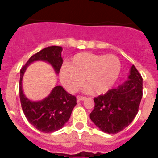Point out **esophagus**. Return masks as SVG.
I'll return each mask as SVG.
<instances>
[{
	"label": "esophagus",
	"instance_id": "obj_1",
	"mask_svg": "<svg viewBox=\"0 0 158 158\" xmlns=\"http://www.w3.org/2000/svg\"><path fill=\"white\" fill-rule=\"evenodd\" d=\"M86 99V97H83V96H77V101H84Z\"/></svg>",
	"mask_w": 158,
	"mask_h": 158
}]
</instances>
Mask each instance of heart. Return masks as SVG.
Returning a JSON list of instances; mask_svg holds the SVG:
<instances>
[{"mask_svg": "<svg viewBox=\"0 0 158 158\" xmlns=\"http://www.w3.org/2000/svg\"><path fill=\"white\" fill-rule=\"evenodd\" d=\"M120 70L121 63L115 55L82 52L72 58L71 64L62 65L59 76L64 89L70 93L76 91L85 76V89L100 95L115 85Z\"/></svg>", "mask_w": 158, "mask_h": 158, "instance_id": "b5f03b06", "label": "heart"}]
</instances>
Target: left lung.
Instances as JSON below:
<instances>
[{
	"label": "left lung",
	"instance_id": "1",
	"mask_svg": "<svg viewBox=\"0 0 158 158\" xmlns=\"http://www.w3.org/2000/svg\"><path fill=\"white\" fill-rule=\"evenodd\" d=\"M143 97V79L133 64L128 80L117 88L94 98L90 119L106 134H117L136 116Z\"/></svg>",
	"mask_w": 158,
	"mask_h": 158
}]
</instances>
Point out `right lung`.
Segmentation results:
<instances>
[{"label":"right lung","mask_w":158,"mask_h":158,"mask_svg":"<svg viewBox=\"0 0 158 158\" xmlns=\"http://www.w3.org/2000/svg\"><path fill=\"white\" fill-rule=\"evenodd\" d=\"M61 47L52 46L46 48L29 58L20 70L19 98L21 106L27 120L41 132L52 133L61 129L69 120L71 112L76 105V98L68 94L61 86L53 88L50 94L43 100L31 101L23 92L22 80L27 67L34 61L48 62L59 74L63 63Z\"/></svg>","instance_id":"add662e5"}]
</instances>
